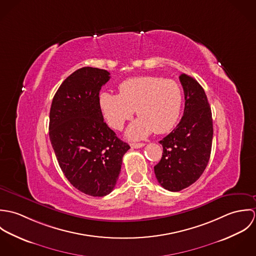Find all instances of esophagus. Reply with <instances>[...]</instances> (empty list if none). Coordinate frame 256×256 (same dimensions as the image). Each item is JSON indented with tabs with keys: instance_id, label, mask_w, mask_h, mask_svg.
I'll list each match as a JSON object with an SVG mask.
<instances>
[{
	"instance_id": "obj_1",
	"label": "esophagus",
	"mask_w": 256,
	"mask_h": 256,
	"mask_svg": "<svg viewBox=\"0 0 256 256\" xmlns=\"http://www.w3.org/2000/svg\"><path fill=\"white\" fill-rule=\"evenodd\" d=\"M144 146H145L144 143H132L131 144V148H142Z\"/></svg>"
}]
</instances>
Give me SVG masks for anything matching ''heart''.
<instances>
[{
    "instance_id": "1",
    "label": "heart",
    "mask_w": 256,
    "mask_h": 256,
    "mask_svg": "<svg viewBox=\"0 0 256 256\" xmlns=\"http://www.w3.org/2000/svg\"><path fill=\"white\" fill-rule=\"evenodd\" d=\"M118 90V94L104 92L98 98L104 117L112 128L122 129L135 110L140 118L128 128L131 139H143L152 131L164 134L176 125L182 96L174 80L152 76H134L123 80Z\"/></svg>"
}]
</instances>
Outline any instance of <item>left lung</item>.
Returning a JSON list of instances; mask_svg holds the SVG:
<instances>
[{"instance_id":"1","label":"left lung","mask_w":256,"mask_h":256,"mask_svg":"<svg viewBox=\"0 0 256 256\" xmlns=\"http://www.w3.org/2000/svg\"><path fill=\"white\" fill-rule=\"evenodd\" d=\"M185 106L174 130L160 141L162 156L154 166L158 183L170 191H180L195 182L204 172L213 140L212 112L207 96L192 76L182 74Z\"/></svg>"}]
</instances>
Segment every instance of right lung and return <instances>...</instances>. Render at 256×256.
I'll return each mask as SVG.
<instances>
[{"label": "right lung", "instance_id": "right-lung-1", "mask_svg": "<svg viewBox=\"0 0 256 256\" xmlns=\"http://www.w3.org/2000/svg\"><path fill=\"white\" fill-rule=\"evenodd\" d=\"M110 72L84 67L56 92L49 116V137L59 166L74 188L102 197L114 189L122 158L130 146L104 121L98 98Z\"/></svg>", "mask_w": 256, "mask_h": 256}]
</instances>
